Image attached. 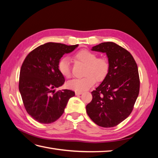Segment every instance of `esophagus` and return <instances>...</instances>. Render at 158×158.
<instances>
[{"instance_id": "obj_1", "label": "esophagus", "mask_w": 158, "mask_h": 158, "mask_svg": "<svg viewBox=\"0 0 158 158\" xmlns=\"http://www.w3.org/2000/svg\"><path fill=\"white\" fill-rule=\"evenodd\" d=\"M82 93V92L81 91H76L75 92V94L77 95H81Z\"/></svg>"}]
</instances>
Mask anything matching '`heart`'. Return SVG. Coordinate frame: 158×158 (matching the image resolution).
<instances>
[{"mask_svg":"<svg viewBox=\"0 0 158 158\" xmlns=\"http://www.w3.org/2000/svg\"><path fill=\"white\" fill-rule=\"evenodd\" d=\"M74 58L85 64L82 78L73 79L67 83L69 89L75 91H84L95 84L96 80L101 82L108 76L110 63L105 57H98L97 53L87 49H81L74 54ZM57 68L60 74L65 78L71 75L70 64L68 58L63 57L58 60Z\"/></svg>","mask_w":158,"mask_h":158,"instance_id":"b5f03b06","label":"heart"}]
</instances>
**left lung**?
Wrapping results in <instances>:
<instances>
[{"label": "left lung", "mask_w": 158, "mask_h": 158, "mask_svg": "<svg viewBox=\"0 0 158 158\" xmlns=\"http://www.w3.org/2000/svg\"><path fill=\"white\" fill-rule=\"evenodd\" d=\"M93 51L106 53L110 63L106 78L93 90L86 112L95 124L112 127L130 116L139 93L137 65L127 50L112 42L93 47Z\"/></svg>", "instance_id": "1"}]
</instances>
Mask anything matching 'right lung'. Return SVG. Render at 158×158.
I'll return each instance as SVG.
<instances>
[{
	"label": "right lung",
	"mask_w": 158,
	"mask_h": 158,
	"mask_svg": "<svg viewBox=\"0 0 158 158\" xmlns=\"http://www.w3.org/2000/svg\"><path fill=\"white\" fill-rule=\"evenodd\" d=\"M78 44L68 45L47 42L28 53L21 65L19 89L27 113L41 123L49 124L62 116L73 90L55 91L65 78L57 64L66 53L73 52Z\"/></svg>",
	"instance_id": "1"
}]
</instances>
